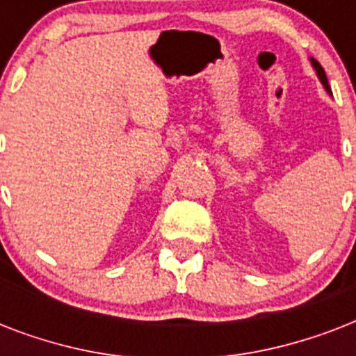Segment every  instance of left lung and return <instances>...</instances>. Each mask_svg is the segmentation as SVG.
I'll return each instance as SVG.
<instances>
[{
    "label": "left lung",
    "instance_id": "8db88e82",
    "mask_svg": "<svg viewBox=\"0 0 356 356\" xmlns=\"http://www.w3.org/2000/svg\"><path fill=\"white\" fill-rule=\"evenodd\" d=\"M312 66L316 68V74H318V77H320V81L323 83V86H325L327 92H331V88H329V83H327V75H325V70L321 68V64L318 63V60H314L312 58Z\"/></svg>",
    "mask_w": 356,
    "mask_h": 356
}]
</instances>
